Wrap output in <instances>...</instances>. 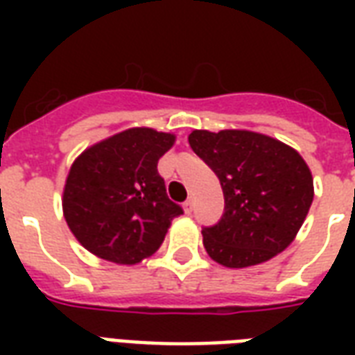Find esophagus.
I'll use <instances>...</instances> for the list:
<instances>
[{
	"instance_id": "esophagus-1",
	"label": "esophagus",
	"mask_w": 355,
	"mask_h": 355,
	"mask_svg": "<svg viewBox=\"0 0 355 355\" xmlns=\"http://www.w3.org/2000/svg\"><path fill=\"white\" fill-rule=\"evenodd\" d=\"M192 209H193V201L192 200H186L184 201V211H186V213H188V215L192 213Z\"/></svg>"
}]
</instances>
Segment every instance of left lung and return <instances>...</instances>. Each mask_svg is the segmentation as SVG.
<instances>
[{
  "label": "left lung",
  "instance_id": "1",
  "mask_svg": "<svg viewBox=\"0 0 355 355\" xmlns=\"http://www.w3.org/2000/svg\"><path fill=\"white\" fill-rule=\"evenodd\" d=\"M188 142L223 186V216L201 230L209 257L245 268L282 253L313 200L312 173L298 152L251 131H193Z\"/></svg>",
  "mask_w": 355,
  "mask_h": 355
}]
</instances>
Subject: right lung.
<instances>
[{"mask_svg":"<svg viewBox=\"0 0 355 355\" xmlns=\"http://www.w3.org/2000/svg\"><path fill=\"white\" fill-rule=\"evenodd\" d=\"M175 142L169 132L127 129L73 162L62 209L81 245L104 261L137 264L157 251L182 207L169 200L157 162Z\"/></svg>","mask_w":355,"mask_h":355,"instance_id":"add662e5","label":"right lung"}]
</instances>
